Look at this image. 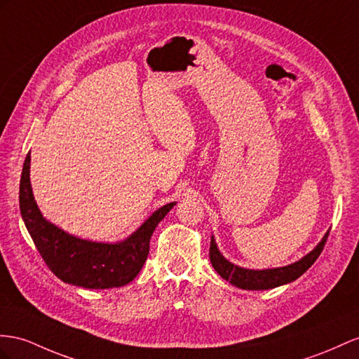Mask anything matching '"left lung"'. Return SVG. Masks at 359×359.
<instances>
[{
    "instance_id": "left-lung-1",
    "label": "left lung",
    "mask_w": 359,
    "mask_h": 359,
    "mask_svg": "<svg viewBox=\"0 0 359 359\" xmlns=\"http://www.w3.org/2000/svg\"><path fill=\"white\" fill-rule=\"evenodd\" d=\"M327 236H329V232H326L323 240L317 244L314 250L309 252L306 256H303L300 261L287 265V267L269 269V270H249V269L238 267V265L229 262L224 256L219 253L214 236H210L209 259L215 271L222 276L224 280H229L238 288L252 290V291L270 290V288L280 287V285H285V283H290L292 280H296L297 278H300V276L317 261V258L326 244Z\"/></svg>"
}]
</instances>
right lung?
<instances>
[{"label":"right lung","mask_w":359,"mask_h":359,"mask_svg":"<svg viewBox=\"0 0 359 359\" xmlns=\"http://www.w3.org/2000/svg\"><path fill=\"white\" fill-rule=\"evenodd\" d=\"M176 201L159 208L121 243L81 240L47 222L36 205L30 183V153L27 154L21 183L20 209L34 245L48 269L65 283L90 290L123 287L132 282L147 261L150 240L163 217Z\"/></svg>","instance_id":"add662e5"}]
</instances>
